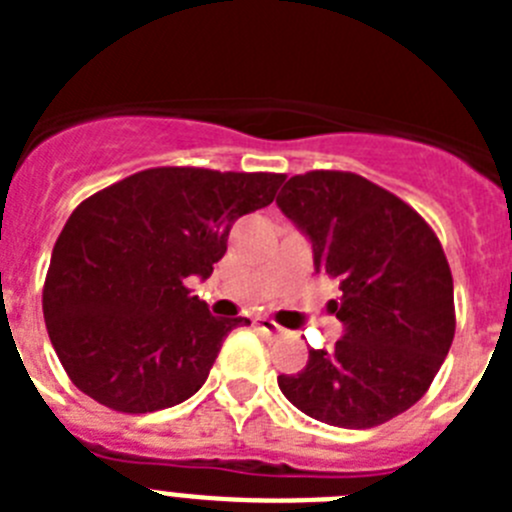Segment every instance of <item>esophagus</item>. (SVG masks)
Returning a JSON list of instances; mask_svg holds the SVG:
<instances>
[{
    "instance_id": "obj_1",
    "label": "esophagus",
    "mask_w": 512,
    "mask_h": 512,
    "mask_svg": "<svg viewBox=\"0 0 512 512\" xmlns=\"http://www.w3.org/2000/svg\"><path fill=\"white\" fill-rule=\"evenodd\" d=\"M256 325H259V330L269 333V336H279V333H282V325H277L269 318H256Z\"/></svg>"
}]
</instances>
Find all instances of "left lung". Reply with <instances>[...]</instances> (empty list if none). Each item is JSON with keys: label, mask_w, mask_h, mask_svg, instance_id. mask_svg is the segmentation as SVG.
Segmentation results:
<instances>
[{"label": "left lung", "mask_w": 512, "mask_h": 512, "mask_svg": "<svg viewBox=\"0 0 512 512\" xmlns=\"http://www.w3.org/2000/svg\"><path fill=\"white\" fill-rule=\"evenodd\" d=\"M277 205L312 241L315 269L338 279L328 310L346 325L277 379L297 410L336 428H374L413 408L449 354L454 279L438 235L397 194L354 171L292 176Z\"/></svg>", "instance_id": "8db88e82"}]
</instances>
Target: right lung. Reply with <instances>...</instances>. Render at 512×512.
Listing matches in <instances>:
<instances>
[{
    "label": "right lung",
    "mask_w": 512,
    "mask_h": 512,
    "mask_svg": "<svg viewBox=\"0 0 512 512\" xmlns=\"http://www.w3.org/2000/svg\"><path fill=\"white\" fill-rule=\"evenodd\" d=\"M284 174L158 166L81 202L53 246L43 318L63 369L117 413L174 408L205 384L225 336L189 279L212 274L241 215L271 205Z\"/></svg>",
    "instance_id": "add662e5"
}]
</instances>
